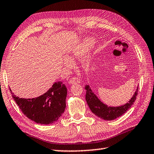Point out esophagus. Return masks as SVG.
Wrapping results in <instances>:
<instances>
[{
  "label": "esophagus",
  "mask_w": 154,
  "mask_h": 154,
  "mask_svg": "<svg viewBox=\"0 0 154 154\" xmlns=\"http://www.w3.org/2000/svg\"><path fill=\"white\" fill-rule=\"evenodd\" d=\"M80 83V79L79 78L77 77H71L70 80H69V83L70 84H73V83Z\"/></svg>",
  "instance_id": "1"
}]
</instances>
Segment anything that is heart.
Here are the masks:
<instances>
[{
    "instance_id": "heart-1",
    "label": "heart",
    "mask_w": 154,
    "mask_h": 154,
    "mask_svg": "<svg viewBox=\"0 0 154 154\" xmlns=\"http://www.w3.org/2000/svg\"><path fill=\"white\" fill-rule=\"evenodd\" d=\"M93 43V41L91 39H86L84 41H83L82 43L79 45L76 49H75L71 54H69L68 55H67V59H65L63 60V65H64L65 67H71L72 66V62L70 61V60L73 59L75 57H79L80 55H82V53L84 52V51L86 50L87 48H88L90 45ZM81 63H82V65L85 67H87L89 63V59L88 57H85L84 58L82 59L81 60Z\"/></svg>"
}]
</instances>
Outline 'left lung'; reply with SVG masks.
Returning a JSON list of instances; mask_svg holds the SVG:
<instances>
[{
  "label": "left lung",
  "mask_w": 154,
  "mask_h": 154,
  "mask_svg": "<svg viewBox=\"0 0 154 154\" xmlns=\"http://www.w3.org/2000/svg\"><path fill=\"white\" fill-rule=\"evenodd\" d=\"M85 88L86 90L85 99L90 109L95 115L99 117H101V119L105 120H109V121L116 119L117 117L121 116L123 113H125L131 107V105L134 104V101L136 99L138 93V88H137L134 95L131 99V100L129 101V103L121 107H111L107 106L106 105L101 102L100 100H99V99L96 97V95L90 89L89 85H86Z\"/></svg>",
  "instance_id": "obj_1"
}]
</instances>
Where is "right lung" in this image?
<instances>
[{
  "mask_svg": "<svg viewBox=\"0 0 154 154\" xmlns=\"http://www.w3.org/2000/svg\"><path fill=\"white\" fill-rule=\"evenodd\" d=\"M10 91L23 114L40 124H50L57 121L66 107L67 87L61 81L55 82L47 93L32 99L19 98Z\"/></svg>",
  "mask_w": 154,
  "mask_h": 154,
  "instance_id": "right-lung-1",
  "label": "right lung"
}]
</instances>
